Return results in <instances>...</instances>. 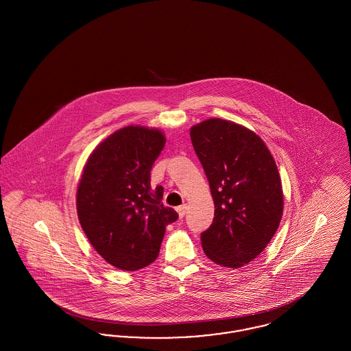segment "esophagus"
Wrapping results in <instances>:
<instances>
[{"label":"esophagus","instance_id":"34e87169","mask_svg":"<svg viewBox=\"0 0 351 351\" xmlns=\"http://www.w3.org/2000/svg\"><path fill=\"white\" fill-rule=\"evenodd\" d=\"M186 209H188V206L184 204V205H180V206H178V213H179V216L180 218H183L185 216V213H186Z\"/></svg>","mask_w":351,"mask_h":351}]
</instances>
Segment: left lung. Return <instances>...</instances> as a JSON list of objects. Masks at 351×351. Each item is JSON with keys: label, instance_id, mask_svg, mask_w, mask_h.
<instances>
[{"label": "left lung", "instance_id": "obj_1", "mask_svg": "<svg viewBox=\"0 0 351 351\" xmlns=\"http://www.w3.org/2000/svg\"><path fill=\"white\" fill-rule=\"evenodd\" d=\"M191 139L215 201L213 222L201 233L204 252L219 266L243 267L266 249L282 219L276 163L256 134L232 121H202Z\"/></svg>", "mask_w": 351, "mask_h": 351}]
</instances>
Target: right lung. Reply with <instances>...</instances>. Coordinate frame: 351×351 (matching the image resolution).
<instances>
[{
  "mask_svg": "<svg viewBox=\"0 0 351 351\" xmlns=\"http://www.w3.org/2000/svg\"><path fill=\"white\" fill-rule=\"evenodd\" d=\"M166 145L158 129L126 126L93 151L77 186L76 206L90 245L112 266L136 271L156 258L166 226L179 215L165 206L151 168Z\"/></svg>",
  "mask_w": 351,
  "mask_h": 351,
  "instance_id": "1",
  "label": "right lung"
}]
</instances>
